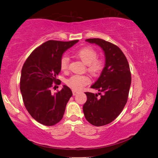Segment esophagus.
<instances>
[{
    "instance_id": "esophagus-1",
    "label": "esophagus",
    "mask_w": 158,
    "mask_h": 158,
    "mask_svg": "<svg viewBox=\"0 0 158 158\" xmlns=\"http://www.w3.org/2000/svg\"><path fill=\"white\" fill-rule=\"evenodd\" d=\"M77 93H78V92L76 91V90H73V95H76Z\"/></svg>"
}]
</instances>
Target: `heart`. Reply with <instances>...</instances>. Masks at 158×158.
Here are the masks:
<instances>
[{
    "instance_id": "b5f03b06",
    "label": "heart",
    "mask_w": 158,
    "mask_h": 158,
    "mask_svg": "<svg viewBox=\"0 0 158 158\" xmlns=\"http://www.w3.org/2000/svg\"><path fill=\"white\" fill-rule=\"evenodd\" d=\"M77 56L81 59L83 63L87 65V69L93 76H97L102 73L105 68V60L102 58H98V53L91 47H83L76 53ZM69 59L63 56L60 58V67L63 71L68 69ZM90 79L86 75L74 74L66 81V84L69 88L74 90H81L84 85L89 84Z\"/></svg>"
}]
</instances>
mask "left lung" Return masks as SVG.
<instances>
[{"label": "left lung", "instance_id": "1", "mask_svg": "<svg viewBox=\"0 0 158 158\" xmlns=\"http://www.w3.org/2000/svg\"><path fill=\"white\" fill-rule=\"evenodd\" d=\"M85 41L100 46L105 55V68L91 85L100 93H85L87 100L83 106L85 119L95 126H102L114 121L126 105L131 85L130 66L116 45L100 38Z\"/></svg>", "mask_w": 158, "mask_h": 158}]
</instances>
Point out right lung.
<instances>
[{
	"label": "right lung",
	"mask_w": 158,
	"mask_h": 158,
	"mask_svg": "<svg viewBox=\"0 0 158 158\" xmlns=\"http://www.w3.org/2000/svg\"><path fill=\"white\" fill-rule=\"evenodd\" d=\"M79 40H49L37 47L22 67L20 90L28 113L40 123L52 126L63 118L66 105L73 93L64 85L60 91L52 93L53 84H59L56 77L60 72L63 53Z\"/></svg>",
	"instance_id": "right-lung-1"
}]
</instances>
